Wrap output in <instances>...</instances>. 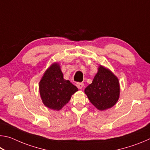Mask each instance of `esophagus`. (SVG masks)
I'll return each mask as SVG.
<instances>
[{"label":"esophagus","mask_w":150,"mask_h":150,"mask_svg":"<svg viewBox=\"0 0 150 150\" xmlns=\"http://www.w3.org/2000/svg\"><path fill=\"white\" fill-rule=\"evenodd\" d=\"M83 85H84V84H83V83H77V84H76V86L78 87V88H79V89H81L83 87Z\"/></svg>","instance_id":"34e87169"}]
</instances>
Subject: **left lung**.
Here are the masks:
<instances>
[{
    "label": "left lung",
    "instance_id": "8db88e82",
    "mask_svg": "<svg viewBox=\"0 0 150 150\" xmlns=\"http://www.w3.org/2000/svg\"><path fill=\"white\" fill-rule=\"evenodd\" d=\"M85 93L98 110L111 108L117 102L120 95L118 79L108 69L100 65L92 83L85 88Z\"/></svg>",
    "mask_w": 150,
    "mask_h": 150
}]
</instances>
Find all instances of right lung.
Returning <instances> with one entry per match:
<instances>
[{
	"instance_id": "right-lung-1",
	"label": "right lung",
	"mask_w": 150,
	"mask_h": 150,
	"mask_svg": "<svg viewBox=\"0 0 150 150\" xmlns=\"http://www.w3.org/2000/svg\"><path fill=\"white\" fill-rule=\"evenodd\" d=\"M40 93L47 107L59 110L69 102L71 96L78 91L69 81L65 80L57 63L48 69L40 81Z\"/></svg>"
}]
</instances>
